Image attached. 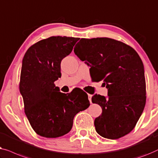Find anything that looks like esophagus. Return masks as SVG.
I'll use <instances>...</instances> for the list:
<instances>
[{
    "label": "esophagus",
    "instance_id": "34e87169",
    "mask_svg": "<svg viewBox=\"0 0 158 158\" xmlns=\"http://www.w3.org/2000/svg\"><path fill=\"white\" fill-rule=\"evenodd\" d=\"M92 96L91 94H88V99H89V100L91 103H92Z\"/></svg>",
    "mask_w": 158,
    "mask_h": 158
}]
</instances>
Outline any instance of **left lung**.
I'll return each instance as SVG.
<instances>
[{"label":"left lung","mask_w":158,"mask_h":158,"mask_svg":"<svg viewBox=\"0 0 158 158\" xmlns=\"http://www.w3.org/2000/svg\"><path fill=\"white\" fill-rule=\"evenodd\" d=\"M74 52L90 66L95 81L103 80L108 97L94 94L93 103L102 109L94 120L102 137L116 139L127 135L136 125L146 102L144 66L134 48L110 38L81 39Z\"/></svg>","instance_id":"1"}]
</instances>
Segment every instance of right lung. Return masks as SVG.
Returning a JSON list of instances; mask_svg holds the SVG:
<instances>
[{
  "label": "right lung",
  "mask_w": 158,
  "mask_h": 158,
  "mask_svg": "<svg viewBox=\"0 0 158 158\" xmlns=\"http://www.w3.org/2000/svg\"><path fill=\"white\" fill-rule=\"evenodd\" d=\"M79 38L52 36L32 45L24 55L19 89L24 111L36 134L56 138L72 130L77 113L90 105L85 92H59L54 81L61 77V62Z\"/></svg>",
  "instance_id": "add662e5"
}]
</instances>
